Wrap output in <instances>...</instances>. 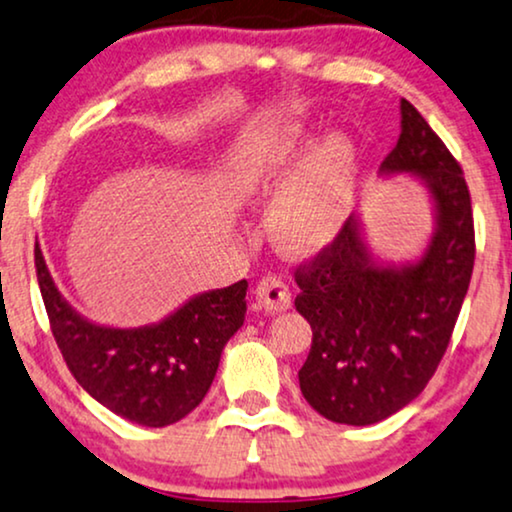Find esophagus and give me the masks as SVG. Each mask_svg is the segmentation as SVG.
Wrapping results in <instances>:
<instances>
[{
    "mask_svg": "<svg viewBox=\"0 0 512 512\" xmlns=\"http://www.w3.org/2000/svg\"><path fill=\"white\" fill-rule=\"evenodd\" d=\"M255 295L269 314L288 312L290 302H293V297H290L288 283L283 281L281 276H264L262 281L257 283Z\"/></svg>",
    "mask_w": 512,
    "mask_h": 512,
    "instance_id": "obj_1",
    "label": "esophagus"
}]
</instances>
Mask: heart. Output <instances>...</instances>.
<instances>
[{
    "label": "heart",
    "mask_w": 512,
    "mask_h": 512,
    "mask_svg": "<svg viewBox=\"0 0 512 512\" xmlns=\"http://www.w3.org/2000/svg\"><path fill=\"white\" fill-rule=\"evenodd\" d=\"M309 144L312 132L293 122L252 148L238 179L245 198L274 193L267 208L269 234L295 255H312L340 236L357 181V148L347 134H326L305 156Z\"/></svg>",
    "instance_id": "heart-1"
}]
</instances>
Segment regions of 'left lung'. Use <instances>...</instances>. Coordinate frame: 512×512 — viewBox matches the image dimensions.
Instances as JSON below:
<instances>
[{
  "label": "left lung",
  "instance_id": "8db88e82",
  "mask_svg": "<svg viewBox=\"0 0 512 512\" xmlns=\"http://www.w3.org/2000/svg\"><path fill=\"white\" fill-rule=\"evenodd\" d=\"M401 134L380 165L385 179L413 177L432 208V236L413 260H380L357 212L307 267L295 309L312 326L297 373L304 399L342 425L380 423L411 404L435 375L475 262L470 193L449 148L401 99Z\"/></svg>",
  "mask_w": 512,
  "mask_h": 512
}]
</instances>
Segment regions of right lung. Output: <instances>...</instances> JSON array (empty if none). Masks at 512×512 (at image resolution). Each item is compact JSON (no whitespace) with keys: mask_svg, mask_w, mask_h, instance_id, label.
<instances>
[{"mask_svg":"<svg viewBox=\"0 0 512 512\" xmlns=\"http://www.w3.org/2000/svg\"><path fill=\"white\" fill-rule=\"evenodd\" d=\"M35 267L51 333L70 373L101 406L144 428L177 423L205 399L226 342L248 309V281H238L193 295L148 326H103L61 295L40 245Z\"/></svg>","mask_w":512,"mask_h":512,"instance_id":"1","label":"right lung"}]
</instances>
